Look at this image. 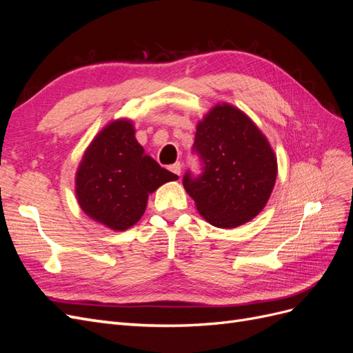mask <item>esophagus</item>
Masks as SVG:
<instances>
[{
	"mask_svg": "<svg viewBox=\"0 0 353 353\" xmlns=\"http://www.w3.org/2000/svg\"><path fill=\"white\" fill-rule=\"evenodd\" d=\"M169 169L172 170V172H174L175 175H181V169H183V165H181L179 162H176V163H174V165H170Z\"/></svg>",
	"mask_w": 353,
	"mask_h": 353,
	"instance_id": "1",
	"label": "esophagus"
}]
</instances>
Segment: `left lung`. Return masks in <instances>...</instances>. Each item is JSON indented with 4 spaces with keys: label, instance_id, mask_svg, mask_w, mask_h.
<instances>
[{
    "label": "left lung",
    "instance_id": "8db88e82",
    "mask_svg": "<svg viewBox=\"0 0 353 353\" xmlns=\"http://www.w3.org/2000/svg\"><path fill=\"white\" fill-rule=\"evenodd\" d=\"M194 150L203 174H185L183 184L203 219L216 228H237L258 216L279 174L268 138L230 103H218L196 126Z\"/></svg>",
    "mask_w": 353,
    "mask_h": 353
}]
</instances>
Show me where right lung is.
<instances>
[{
    "label": "right lung",
    "mask_w": 353,
    "mask_h": 353,
    "mask_svg": "<svg viewBox=\"0 0 353 353\" xmlns=\"http://www.w3.org/2000/svg\"><path fill=\"white\" fill-rule=\"evenodd\" d=\"M178 175L144 153L130 117L110 121L85 148L74 174V194L85 215L112 231L141 219L148 196Z\"/></svg>",
    "instance_id": "right-lung-1"
}]
</instances>
